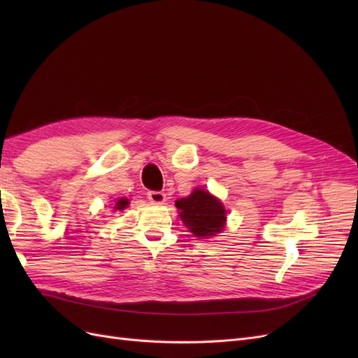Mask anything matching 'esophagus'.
<instances>
[{"label": "esophagus", "instance_id": "34e87169", "mask_svg": "<svg viewBox=\"0 0 358 358\" xmlns=\"http://www.w3.org/2000/svg\"><path fill=\"white\" fill-rule=\"evenodd\" d=\"M148 199L150 203H154V204H162L166 201V194L162 191H149Z\"/></svg>", "mask_w": 358, "mask_h": 358}]
</instances>
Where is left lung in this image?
Returning <instances> with one entry per match:
<instances>
[{
  "mask_svg": "<svg viewBox=\"0 0 358 358\" xmlns=\"http://www.w3.org/2000/svg\"><path fill=\"white\" fill-rule=\"evenodd\" d=\"M180 220L197 237H210L221 233L225 227L224 204L209 191L197 188L188 197L176 200Z\"/></svg>",
  "mask_w": 358,
  "mask_h": 358,
  "instance_id": "8db88e82",
  "label": "left lung"
}]
</instances>
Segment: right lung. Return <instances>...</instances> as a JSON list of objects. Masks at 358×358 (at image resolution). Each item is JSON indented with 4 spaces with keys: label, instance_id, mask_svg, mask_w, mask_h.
<instances>
[{
    "label": "right lung",
    "instance_id": "add662e5",
    "mask_svg": "<svg viewBox=\"0 0 358 358\" xmlns=\"http://www.w3.org/2000/svg\"><path fill=\"white\" fill-rule=\"evenodd\" d=\"M128 204H129V203H128L127 199H119L117 203L115 204V209H116V210H124Z\"/></svg>",
    "mask_w": 358,
    "mask_h": 358
}]
</instances>
